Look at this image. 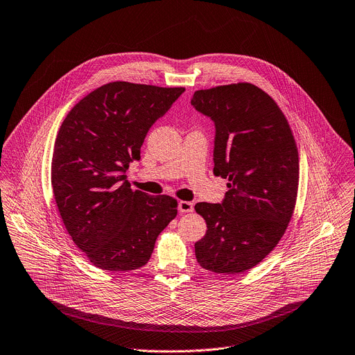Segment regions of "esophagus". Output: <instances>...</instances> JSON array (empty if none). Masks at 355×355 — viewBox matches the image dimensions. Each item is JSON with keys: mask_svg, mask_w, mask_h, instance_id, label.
I'll list each match as a JSON object with an SVG mask.
<instances>
[{"mask_svg": "<svg viewBox=\"0 0 355 355\" xmlns=\"http://www.w3.org/2000/svg\"><path fill=\"white\" fill-rule=\"evenodd\" d=\"M178 211H180L181 214L192 212V211H193V204H192V202H189V200H180Z\"/></svg>", "mask_w": 355, "mask_h": 355, "instance_id": "obj_1", "label": "esophagus"}]
</instances>
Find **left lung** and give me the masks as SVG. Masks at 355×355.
<instances>
[{"instance_id": "obj_1", "label": "left lung", "mask_w": 355, "mask_h": 355, "mask_svg": "<svg viewBox=\"0 0 355 355\" xmlns=\"http://www.w3.org/2000/svg\"><path fill=\"white\" fill-rule=\"evenodd\" d=\"M191 105L214 121V174L229 181L222 204L195 205L207 222L195 256L212 272H244L270 254L292 218L296 143L275 101L250 83L195 91Z\"/></svg>"}]
</instances>
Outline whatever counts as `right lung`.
<instances>
[{
    "label": "right lung",
    "instance_id": "1",
    "mask_svg": "<svg viewBox=\"0 0 355 355\" xmlns=\"http://www.w3.org/2000/svg\"><path fill=\"white\" fill-rule=\"evenodd\" d=\"M182 87L108 83L69 112L56 137L52 187L63 223L88 260L107 271L143 267L157 236L177 216L168 195L133 191L129 163Z\"/></svg>",
    "mask_w": 355,
    "mask_h": 355
}]
</instances>
